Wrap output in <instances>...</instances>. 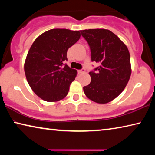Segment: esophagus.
<instances>
[{
    "label": "esophagus",
    "mask_w": 155,
    "mask_h": 155,
    "mask_svg": "<svg viewBox=\"0 0 155 155\" xmlns=\"http://www.w3.org/2000/svg\"><path fill=\"white\" fill-rule=\"evenodd\" d=\"M85 72V68H83V69L78 70V72H79V73H84Z\"/></svg>",
    "instance_id": "obj_1"
}]
</instances>
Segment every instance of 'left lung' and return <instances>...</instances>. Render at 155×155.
Segmentation results:
<instances>
[{
    "label": "left lung",
    "mask_w": 155,
    "mask_h": 155,
    "mask_svg": "<svg viewBox=\"0 0 155 155\" xmlns=\"http://www.w3.org/2000/svg\"><path fill=\"white\" fill-rule=\"evenodd\" d=\"M87 41L91 61L99 67L90 72L91 82L83 87L85 96L99 104L109 103L124 90L131 74L127 46L111 31L104 28L80 31Z\"/></svg>",
    "instance_id": "8db88e82"
}]
</instances>
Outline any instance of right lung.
<instances>
[{
    "label": "right lung",
    "instance_id": "right-lung-1",
    "mask_svg": "<svg viewBox=\"0 0 155 155\" xmlns=\"http://www.w3.org/2000/svg\"><path fill=\"white\" fill-rule=\"evenodd\" d=\"M79 31L53 28L34 41L25 62L28 85L37 96L57 102L67 96L77 71L64 64L68 49L79 40Z\"/></svg>",
    "mask_w": 155,
    "mask_h": 155
}]
</instances>
